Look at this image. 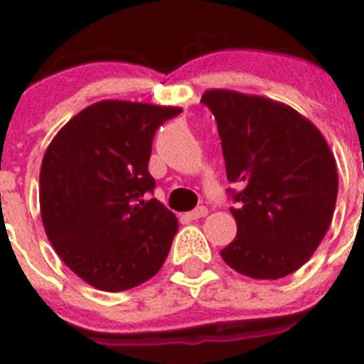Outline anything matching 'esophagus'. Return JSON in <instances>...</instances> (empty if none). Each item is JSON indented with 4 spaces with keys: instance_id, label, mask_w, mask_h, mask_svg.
I'll return each instance as SVG.
<instances>
[{
    "instance_id": "obj_1",
    "label": "esophagus",
    "mask_w": 364,
    "mask_h": 364,
    "mask_svg": "<svg viewBox=\"0 0 364 364\" xmlns=\"http://www.w3.org/2000/svg\"><path fill=\"white\" fill-rule=\"evenodd\" d=\"M205 215H208V209H205L204 205H200V208H197V209H193V211H190L186 216H188L190 220H199V218H204Z\"/></svg>"
}]
</instances>
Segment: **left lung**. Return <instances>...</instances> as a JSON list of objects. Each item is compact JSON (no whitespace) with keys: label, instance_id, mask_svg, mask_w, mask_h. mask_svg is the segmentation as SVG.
Returning <instances> with one entry per match:
<instances>
[{"label":"left lung","instance_id":"1","mask_svg":"<svg viewBox=\"0 0 364 364\" xmlns=\"http://www.w3.org/2000/svg\"><path fill=\"white\" fill-rule=\"evenodd\" d=\"M227 179L241 192L230 209L237 234L222 259L255 280L299 269L324 240L338 193L336 160L328 141L296 109L232 90H208Z\"/></svg>","mask_w":364,"mask_h":364}]
</instances>
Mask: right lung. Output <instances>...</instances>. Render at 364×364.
<instances>
[{
    "instance_id": "add662e5",
    "label": "right lung",
    "mask_w": 364,
    "mask_h": 364,
    "mask_svg": "<svg viewBox=\"0 0 364 364\" xmlns=\"http://www.w3.org/2000/svg\"><path fill=\"white\" fill-rule=\"evenodd\" d=\"M181 107L102 100L72 117L40 167V215L60 259L98 291L134 289L164 266L178 218L148 172L156 128Z\"/></svg>"
}]
</instances>
